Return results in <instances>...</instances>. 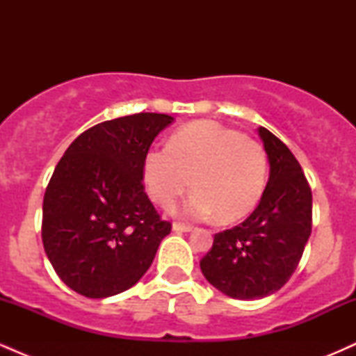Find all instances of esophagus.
Masks as SVG:
<instances>
[{"mask_svg": "<svg viewBox=\"0 0 356 356\" xmlns=\"http://www.w3.org/2000/svg\"><path fill=\"white\" fill-rule=\"evenodd\" d=\"M172 231L174 232H189V231H192V227L186 226V224H181V222H174L172 224Z\"/></svg>", "mask_w": 356, "mask_h": 356, "instance_id": "esophagus-1", "label": "esophagus"}]
</instances>
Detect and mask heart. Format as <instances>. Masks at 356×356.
I'll use <instances>...</instances> for the list:
<instances>
[{
	"label": "heart",
	"mask_w": 356,
	"mask_h": 356,
	"mask_svg": "<svg viewBox=\"0 0 356 356\" xmlns=\"http://www.w3.org/2000/svg\"><path fill=\"white\" fill-rule=\"evenodd\" d=\"M195 192L184 206L191 219L218 216L232 222L248 216L263 197L268 157L249 140L218 122L184 127L170 137L167 149H152L144 159V182L159 206L170 207L191 187Z\"/></svg>",
	"instance_id": "1"
}]
</instances>
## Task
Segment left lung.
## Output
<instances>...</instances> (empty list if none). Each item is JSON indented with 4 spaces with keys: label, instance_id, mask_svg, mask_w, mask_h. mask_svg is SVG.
<instances>
[{
    "label": "left lung",
    "instance_id": "obj_1",
    "mask_svg": "<svg viewBox=\"0 0 356 356\" xmlns=\"http://www.w3.org/2000/svg\"><path fill=\"white\" fill-rule=\"evenodd\" d=\"M269 162L259 206L232 229L214 236L201 259L209 283L236 300H259L288 283L312 234V189L291 150L257 129Z\"/></svg>",
    "mask_w": 356,
    "mask_h": 356
}]
</instances>
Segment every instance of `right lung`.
Masks as SVG:
<instances>
[{
    "label": "right lung",
    "instance_id": "add662e5",
    "mask_svg": "<svg viewBox=\"0 0 356 356\" xmlns=\"http://www.w3.org/2000/svg\"><path fill=\"white\" fill-rule=\"evenodd\" d=\"M165 113H136L85 130L65 150L43 199L42 238L53 269L87 298L134 284L170 232L144 191V159Z\"/></svg>",
    "mask_w": 356,
    "mask_h": 356
}]
</instances>
